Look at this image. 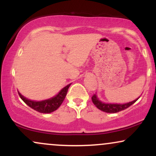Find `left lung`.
<instances>
[{
    "label": "left lung",
    "instance_id": "8db88e82",
    "mask_svg": "<svg viewBox=\"0 0 156 156\" xmlns=\"http://www.w3.org/2000/svg\"><path fill=\"white\" fill-rule=\"evenodd\" d=\"M139 98H140V97H139ZM139 98L136 99L135 101L129 102V103H124V104H117V103L114 104V103H103V102H101L99 99H98V97H97L96 94H94V95L92 97V101L97 108L100 109V110L103 111V112L106 113H117L128 108V107L130 106V105H133Z\"/></svg>",
    "mask_w": 156,
    "mask_h": 156
}]
</instances>
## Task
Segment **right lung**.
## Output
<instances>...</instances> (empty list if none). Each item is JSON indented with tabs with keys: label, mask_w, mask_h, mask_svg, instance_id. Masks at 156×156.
<instances>
[{
	"label": "right lung",
	"mask_w": 156,
	"mask_h": 156,
	"mask_svg": "<svg viewBox=\"0 0 156 156\" xmlns=\"http://www.w3.org/2000/svg\"><path fill=\"white\" fill-rule=\"evenodd\" d=\"M71 83H69L65 87H64L58 93V94H56L53 98L42 101H31V100H28L25 97H23L20 92H18V94L21 99L24 101V103L29 107H31V108H33L34 110L40 113H43V114H49V113L54 112L62 105L64 98L67 95L68 89Z\"/></svg>",
	"instance_id": "add662e5"
}]
</instances>
